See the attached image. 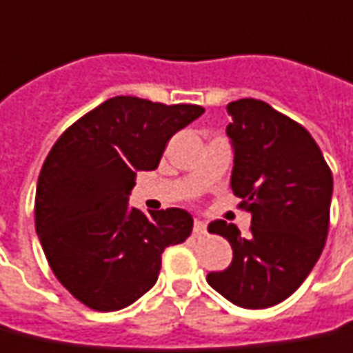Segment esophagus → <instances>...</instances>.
<instances>
[{"mask_svg": "<svg viewBox=\"0 0 353 353\" xmlns=\"http://www.w3.org/2000/svg\"><path fill=\"white\" fill-rule=\"evenodd\" d=\"M194 235H204L206 233V221H202V219H194Z\"/></svg>", "mask_w": 353, "mask_h": 353, "instance_id": "34e87169", "label": "esophagus"}]
</instances>
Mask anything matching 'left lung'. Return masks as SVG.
<instances>
[{
    "label": "left lung",
    "instance_id": "obj_1",
    "mask_svg": "<svg viewBox=\"0 0 353 353\" xmlns=\"http://www.w3.org/2000/svg\"><path fill=\"white\" fill-rule=\"evenodd\" d=\"M231 189L252 216L250 235L212 221L233 260L206 281L229 302L262 310L296 290L321 256L329 231L332 174L307 130L258 99L229 103Z\"/></svg>",
    "mask_w": 353,
    "mask_h": 353
}]
</instances>
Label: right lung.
Returning a JSON list of instances; mask_svg holds the SVG:
<instances>
[{"label": "right lung", "instance_id": "obj_1", "mask_svg": "<svg viewBox=\"0 0 353 353\" xmlns=\"http://www.w3.org/2000/svg\"><path fill=\"white\" fill-rule=\"evenodd\" d=\"M199 105L118 95L61 135L41 166L36 233L61 285L97 312H117L151 290L162 252L191 235L181 208L130 206L137 172L159 168L172 135L201 117Z\"/></svg>", "mask_w": 353, "mask_h": 353}]
</instances>
